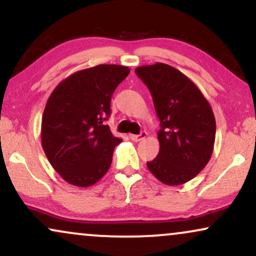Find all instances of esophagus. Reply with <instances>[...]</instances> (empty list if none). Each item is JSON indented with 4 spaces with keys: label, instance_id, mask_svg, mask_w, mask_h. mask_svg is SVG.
<instances>
[{
    "label": "esophagus",
    "instance_id": "obj_1",
    "mask_svg": "<svg viewBox=\"0 0 256 256\" xmlns=\"http://www.w3.org/2000/svg\"><path fill=\"white\" fill-rule=\"evenodd\" d=\"M147 138V132H141L138 135H130V138L134 142H138Z\"/></svg>",
    "mask_w": 256,
    "mask_h": 256
}]
</instances>
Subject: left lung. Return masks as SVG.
<instances>
[{
  "instance_id": "left-lung-1",
  "label": "left lung",
  "mask_w": 256,
  "mask_h": 256,
  "mask_svg": "<svg viewBox=\"0 0 256 256\" xmlns=\"http://www.w3.org/2000/svg\"><path fill=\"white\" fill-rule=\"evenodd\" d=\"M150 92L160 120V152L147 162L152 175L169 186L190 181L212 156L216 124L210 104L196 86L172 66L135 69Z\"/></svg>"
}]
</instances>
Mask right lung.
<instances>
[{"label": "right lung", "instance_id": "1", "mask_svg": "<svg viewBox=\"0 0 256 256\" xmlns=\"http://www.w3.org/2000/svg\"><path fill=\"white\" fill-rule=\"evenodd\" d=\"M129 68L98 64L69 76L49 96L42 116V148L52 168L68 184H94L108 172L122 141L104 121L112 95Z\"/></svg>", "mask_w": 256, "mask_h": 256}]
</instances>
